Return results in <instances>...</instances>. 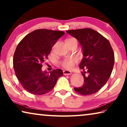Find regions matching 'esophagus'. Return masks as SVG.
<instances>
[{"mask_svg": "<svg viewBox=\"0 0 127 127\" xmlns=\"http://www.w3.org/2000/svg\"><path fill=\"white\" fill-rule=\"evenodd\" d=\"M63 74L64 75H69L71 74V72L67 71V70H65V71H63Z\"/></svg>", "mask_w": 127, "mask_h": 127, "instance_id": "34e87169", "label": "esophagus"}]
</instances>
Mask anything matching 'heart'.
<instances>
[{
    "mask_svg": "<svg viewBox=\"0 0 127 127\" xmlns=\"http://www.w3.org/2000/svg\"><path fill=\"white\" fill-rule=\"evenodd\" d=\"M75 43L77 44V41L75 38H71L68 39L66 43ZM76 63V60L74 58H67L64 59L63 61L62 62L61 64L62 67H64L65 69H71L72 68L73 66L75 65V64Z\"/></svg>",
    "mask_w": 127,
    "mask_h": 127,
    "instance_id": "b5f03b06",
    "label": "heart"
}]
</instances>
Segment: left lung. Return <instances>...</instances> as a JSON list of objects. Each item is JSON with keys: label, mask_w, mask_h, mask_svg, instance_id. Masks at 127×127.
Instances as JSON below:
<instances>
[{"label": "left lung", "mask_w": 127, "mask_h": 127, "mask_svg": "<svg viewBox=\"0 0 127 127\" xmlns=\"http://www.w3.org/2000/svg\"><path fill=\"white\" fill-rule=\"evenodd\" d=\"M75 37L82 47L83 58L79 67L83 69L84 84L74 90L83 95L99 91L106 84L112 73L115 56L108 40L91 28L66 31Z\"/></svg>", "instance_id": "left-lung-1"}]
</instances>
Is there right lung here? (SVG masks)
Returning a JSON list of instances; mask_svg holds the SVG:
<instances>
[{"mask_svg":"<svg viewBox=\"0 0 127 127\" xmlns=\"http://www.w3.org/2000/svg\"><path fill=\"white\" fill-rule=\"evenodd\" d=\"M64 33L63 31L36 30L26 35L17 45L13 58L14 71L28 92L33 95L48 93L63 75L60 69L48 73L43 71L41 67L52 47Z\"/></svg>","mask_w":127,"mask_h":127,"instance_id":"right-lung-1","label":"right lung"}]
</instances>
